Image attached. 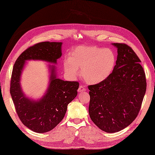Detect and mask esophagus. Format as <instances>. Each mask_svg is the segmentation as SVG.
I'll use <instances>...</instances> for the list:
<instances>
[{
	"label": "esophagus",
	"mask_w": 155,
	"mask_h": 155,
	"mask_svg": "<svg viewBox=\"0 0 155 155\" xmlns=\"http://www.w3.org/2000/svg\"><path fill=\"white\" fill-rule=\"evenodd\" d=\"M86 91V88L84 86H82V85H80L79 86V88L78 89V92H84Z\"/></svg>",
	"instance_id": "obj_1"
}]
</instances>
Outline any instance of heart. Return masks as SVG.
I'll return each instance as SVG.
<instances>
[{"instance_id": "b5f03b06", "label": "heart", "mask_w": 155, "mask_h": 155, "mask_svg": "<svg viewBox=\"0 0 155 155\" xmlns=\"http://www.w3.org/2000/svg\"><path fill=\"white\" fill-rule=\"evenodd\" d=\"M116 55L109 48L96 46H78L71 51L64 61L66 73L73 77L81 69L83 78L90 84L104 81L112 73L116 65Z\"/></svg>"}]
</instances>
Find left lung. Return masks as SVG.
<instances>
[{
	"mask_svg": "<svg viewBox=\"0 0 155 155\" xmlns=\"http://www.w3.org/2000/svg\"><path fill=\"white\" fill-rule=\"evenodd\" d=\"M113 45L118 55L112 73L104 81L88 86L91 120L108 133L123 130L136 119L147 87L141 60L132 48L124 43Z\"/></svg>",
	"mask_w": 155,
	"mask_h": 155,
	"instance_id": "1",
	"label": "left lung"
}]
</instances>
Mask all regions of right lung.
Segmentation results:
<instances>
[{"mask_svg":"<svg viewBox=\"0 0 155 155\" xmlns=\"http://www.w3.org/2000/svg\"><path fill=\"white\" fill-rule=\"evenodd\" d=\"M61 42H42L26 49L18 58L12 73L10 92L21 122L33 132L45 133L54 129L64 117L67 105L77 95L79 83L56 78L54 66L51 69L50 85L39 101L31 100L22 92L20 76L27 60H43L56 63L61 56Z\"/></svg>","mask_w":155,"mask_h":155,"instance_id":"add662e5","label":"right lung"}]
</instances>
